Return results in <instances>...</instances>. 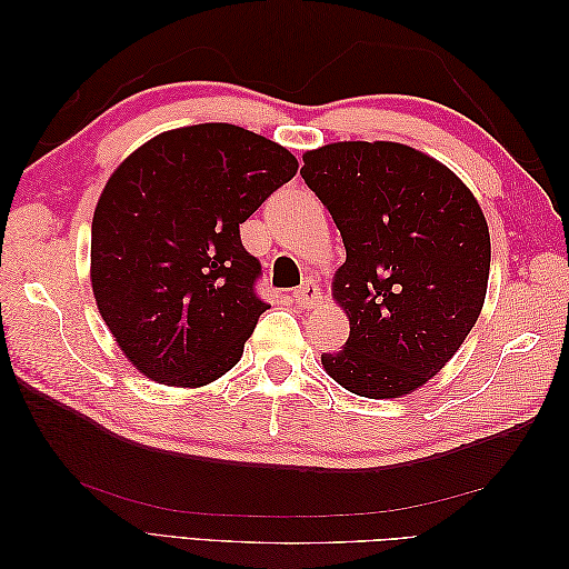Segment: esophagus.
Segmentation results:
<instances>
[{
	"label": "esophagus",
	"instance_id": "esophagus-1",
	"mask_svg": "<svg viewBox=\"0 0 569 569\" xmlns=\"http://www.w3.org/2000/svg\"><path fill=\"white\" fill-rule=\"evenodd\" d=\"M320 300H322L320 288L316 283H310V281H306L303 286L296 288V291H293V303L300 306V308H316Z\"/></svg>",
	"mask_w": 569,
	"mask_h": 569
}]
</instances>
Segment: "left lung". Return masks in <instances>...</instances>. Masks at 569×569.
Masks as SVG:
<instances>
[{
	"label": "left lung",
	"mask_w": 569,
	"mask_h": 569,
	"mask_svg": "<svg viewBox=\"0 0 569 569\" xmlns=\"http://www.w3.org/2000/svg\"><path fill=\"white\" fill-rule=\"evenodd\" d=\"M303 161L300 176L347 251L332 291L349 337L322 367L357 396L416 391L455 357L485 306V212L450 168L406 143L340 141Z\"/></svg>",
	"instance_id": "8db88e82"
}]
</instances>
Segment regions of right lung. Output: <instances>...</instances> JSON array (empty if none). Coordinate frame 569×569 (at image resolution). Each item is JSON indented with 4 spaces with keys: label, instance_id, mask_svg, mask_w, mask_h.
<instances>
[{
    "label": "right lung",
    "instance_id": "add662e5",
    "mask_svg": "<svg viewBox=\"0 0 569 569\" xmlns=\"http://www.w3.org/2000/svg\"><path fill=\"white\" fill-rule=\"evenodd\" d=\"M298 171L234 124L166 131L117 168L92 217L100 316L143 377L204 386L232 369L269 303L239 224Z\"/></svg>",
    "mask_w": 569,
    "mask_h": 569
}]
</instances>
